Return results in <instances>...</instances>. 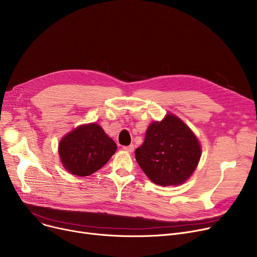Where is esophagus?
Instances as JSON below:
<instances>
[{
	"mask_svg": "<svg viewBox=\"0 0 257 257\" xmlns=\"http://www.w3.org/2000/svg\"><path fill=\"white\" fill-rule=\"evenodd\" d=\"M123 149H124L125 151H127V152H133V150H134V146H133V145L125 146V147H123Z\"/></svg>",
	"mask_w": 257,
	"mask_h": 257,
	"instance_id": "obj_1",
	"label": "esophagus"
}]
</instances>
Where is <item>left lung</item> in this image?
Returning <instances> with one entry per match:
<instances>
[{"label":"left lung","instance_id":"obj_1","mask_svg":"<svg viewBox=\"0 0 257 257\" xmlns=\"http://www.w3.org/2000/svg\"><path fill=\"white\" fill-rule=\"evenodd\" d=\"M201 157L197 138L181 119L168 114L147 130L136 159L144 173L158 185L183 183L196 170Z\"/></svg>","mask_w":257,"mask_h":257}]
</instances>
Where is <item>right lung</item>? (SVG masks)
<instances>
[{
	"label": "right lung",
	"instance_id": "add662e5",
	"mask_svg": "<svg viewBox=\"0 0 257 257\" xmlns=\"http://www.w3.org/2000/svg\"><path fill=\"white\" fill-rule=\"evenodd\" d=\"M115 150V143L97 124L76 128L59 144L63 167L76 176H88L97 172L106 165Z\"/></svg>",
	"mask_w": 257,
	"mask_h": 257
}]
</instances>
